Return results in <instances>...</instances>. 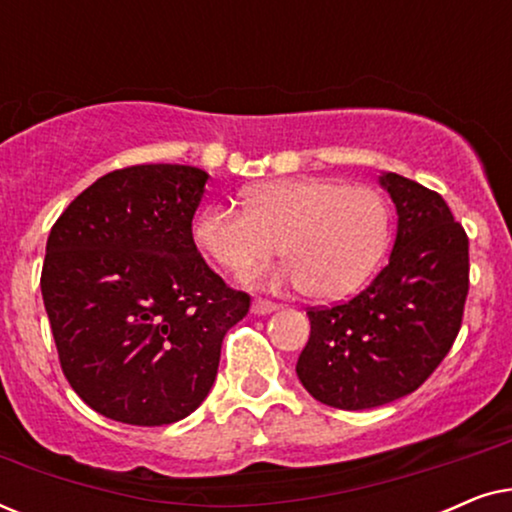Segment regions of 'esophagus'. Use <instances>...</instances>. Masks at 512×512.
<instances>
[{"label":"esophagus","mask_w":512,"mask_h":512,"mask_svg":"<svg viewBox=\"0 0 512 512\" xmlns=\"http://www.w3.org/2000/svg\"><path fill=\"white\" fill-rule=\"evenodd\" d=\"M277 303H272V300H265V298H256L254 303H251V312L254 314H270L277 310Z\"/></svg>","instance_id":"esophagus-1"}]
</instances>
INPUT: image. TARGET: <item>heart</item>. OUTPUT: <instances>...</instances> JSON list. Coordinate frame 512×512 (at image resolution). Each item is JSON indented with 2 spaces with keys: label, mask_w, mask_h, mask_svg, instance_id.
<instances>
[{
  "label": "heart",
  "mask_w": 512,
  "mask_h": 512,
  "mask_svg": "<svg viewBox=\"0 0 512 512\" xmlns=\"http://www.w3.org/2000/svg\"><path fill=\"white\" fill-rule=\"evenodd\" d=\"M244 212L209 205L195 219V240L235 275L261 270L279 254L289 265L272 282L305 284L312 298L335 300L363 284L389 240V209L368 186L293 177L242 193Z\"/></svg>",
  "instance_id": "heart-1"
}]
</instances>
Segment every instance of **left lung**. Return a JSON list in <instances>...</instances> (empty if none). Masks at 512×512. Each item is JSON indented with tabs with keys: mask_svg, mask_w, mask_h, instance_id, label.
<instances>
[{
	"mask_svg": "<svg viewBox=\"0 0 512 512\" xmlns=\"http://www.w3.org/2000/svg\"><path fill=\"white\" fill-rule=\"evenodd\" d=\"M398 212L389 263L345 303L310 307L298 380L317 401L368 410L429 380L457 340L468 296V235L436 191L384 172Z\"/></svg>",
	"mask_w": 512,
	"mask_h": 512,
	"instance_id": "left-lung-1",
	"label": "left lung"
}]
</instances>
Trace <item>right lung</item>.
<instances>
[{
	"instance_id": "obj_1",
	"label": "right lung",
	"mask_w": 512,
	"mask_h": 512,
	"mask_svg": "<svg viewBox=\"0 0 512 512\" xmlns=\"http://www.w3.org/2000/svg\"><path fill=\"white\" fill-rule=\"evenodd\" d=\"M209 174L130 165L69 202L46 242L41 296L67 382L100 415L179 422L205 401L221 345L247 317L193 242Z\"/></svg>"
}]
</instances>
